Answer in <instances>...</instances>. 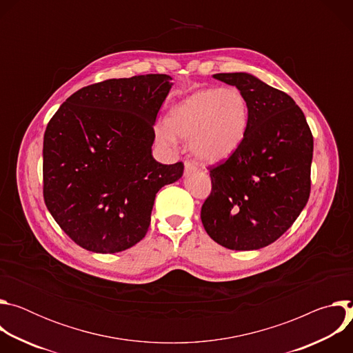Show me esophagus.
<instances>
[{
	"instance_id": "34e87169",
	"label": "esophagus",
	"mask_w": 353,
	"mask_h": 353,
	"mask_svg": "<svg viewBox=\"0 0 353 353\" xmlns=\"http://www.w3.org/2000/svg\"><path fill=\"white\" fill-rule=\"evenodd\" d=\"M196 170V163L194 161H185L184 162V173L190 174L194 173Z\"/></svg>"
}]
</instances>
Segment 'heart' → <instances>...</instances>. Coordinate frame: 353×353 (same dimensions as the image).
Listing matches in <instances>:
<instances>
[{
  "instance_id": "b5f03b06",
  "label": "heart",
  "mask_w": 353,
  "mask_h": 353,
  "mask_svg": "<svg viewBox=\"0 0 353 353\" xmlns=\"http://www.w3.org/2000/svg\"><path fill=\"white\" fill-rule=\"evenodd\" d=\"M248 112L247 100L237 88L201 89L172 109L170 125H159L157 135L165 143H174L176 135L192 139V152L199 161L219 163L241 145Z\"/></svg>"
}]
</instances>
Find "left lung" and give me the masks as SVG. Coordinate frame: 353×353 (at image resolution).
Returning a JSON list of instances; mask_svg holds the SVG:
<instances>
[{"instance_id": "8db88e82", "label": "left lung", "mask_w": 353, "mask_h": 353, "mask_svg": "<svg viewBox=\"0 0 353 353\" xmlns=\"http://www.w3.org/2000/svg\"><path fill=\"white\" fill-rule=\"evenodd\" d=\"M248 103L241 145L210 168L212 190L201 221L212 240L230 250H259L279 239L310 196L313 135L294 100L247 72L215 74Z\"/></svg>"}]
</instances>
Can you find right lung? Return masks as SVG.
Listing matches in <instances>:
<instances>
[{
    "label": "right lung",
    "instance_id": "right-lung-1",
    "mask_svg": "<svg viewBox=\"0 0 353 353\" xmlns=\"http://www.w3.org/2000/svg\"><path fill=\"white\" fill-rule=\"evenodd\" d=\"M165 74L108 79L77 90L48 121L43 196L78 245L113 254L142 240L157 192L184 165L152 157L154 124L172 88Z\"/></svg>",
    "mask_w": 353,
    "mask_h": 353
}]
</instances>
